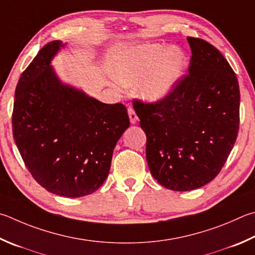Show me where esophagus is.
<instances>
[{
	"label": "esophagus",
	"mask_w": 255,
	"mask_h": 255,
	"mask_svg": "<svg viewBox=\"0 0 255 255\" xmlns=\"http://www.w3.org/2000/svg\"><path fill=\"white\" fill-rule=\"evenodd\" d=\"M128 115H129V119H130V123L136 124L137 120H138V117H137V115L135 113V110H133L131 107L128 108Z\"/></svg>",
	"instance_id": "1"
}]
</instances>
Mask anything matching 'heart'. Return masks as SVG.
I'll return each instance as SVG.
<instances>
[{"label": "heart", "mask_w": 255, "mask_h": 255, "mask_svg": "<svg viewBox=\"0 0 255 255\" xmlns=\"http://www.w3.org/2000/svg\"><path fill=\"white\" fill-rule=\"evenodd\" d=\"M186 64V55L179 48L146 43L128 50L114 73L120 85L137 83V92L143 100L156 101L173 90Z\"/></svg>", "instance_id": "obj_1"}]
</instances>
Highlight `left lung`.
<instances>
[{"label": "left lung", "mask_w": 255, "mask_h": 255, "mask_svg": "<svg viewBox=\"0 0 255 255\" xmlns=\"http://www.w3.org/2000/svg\"><path fill=\"white\" fill-rule=\"evenodd\" d=\"M188 73L156 103L133 99L146 133V158L161 186L200 188L221 172L240 125V88L223 54L205 40L187 36Z\"/></svg>", "instance_id": "left-lung-1"}]
</instances>
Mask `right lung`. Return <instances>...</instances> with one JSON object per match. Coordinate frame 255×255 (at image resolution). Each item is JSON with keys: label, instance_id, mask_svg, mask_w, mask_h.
<instances>
[{"label": "right lung", "instance_id": "obj_1", "mask_svg": "<svg viewBox=\"0 0 255 255\" xmlns=\"http://www.w3.org/2000/svg\"><path fill=\"white\" fill-rule=\"evenodd\" d=\"M61 47L59 40L45 44L22 72L12 130L26 168L41 186L60 196L81 197L108 177L129 117L123 104L100 103L60 81L50 63Z\"/></svg>", "mask_w": 255, "mask_h": 255}]
</instances>
